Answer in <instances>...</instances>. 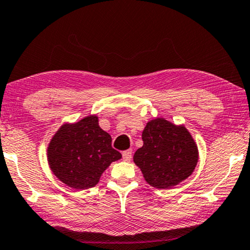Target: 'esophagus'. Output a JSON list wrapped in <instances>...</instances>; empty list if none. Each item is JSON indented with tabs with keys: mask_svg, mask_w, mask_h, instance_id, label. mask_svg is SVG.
Returning a JSON list of instances; mask_svg holds the SVG:
<instances>
[{
	"mask_svg": "<svg viewBox=\"0 0 250 250\" xmlns=\"http://www.w3.org/2000/svg\"><path fill=\"white\" fill-rule=\"evenodd\" d=\"M123 159H124V161H130V159H132V149H127V151H124L123 152Z\"/></svg>",
	"mask_w": 250,
	"mask_h": 250,
	"instance_id": "esophagus-1",
	"label": "esophagus"
}]
</instances>
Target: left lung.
<instances>
[{"label": "left lung", "instance_id": "obj_1", "mask_svg": "<svg viewBox=\"0 0 250 250\" xmlns=\"http://www.w3.org/2000/svg\"><path fill=\"white\" fill-rule=\"evenodd\" d=\"M143 146L133 156L149 186L168 189L189 178L197 167L199 151L184 125L156 117L142 133Z\"/></svg>", "mask_w": 250, "mask_h": 250}]
</instances>
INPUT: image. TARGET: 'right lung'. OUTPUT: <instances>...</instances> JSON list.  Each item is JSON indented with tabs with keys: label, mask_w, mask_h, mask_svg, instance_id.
<instances>
[{
	"label": "right lung",
	"mask_w": 250,
	"mask_h": 250,
	"mask_svg": "<svg viewBox=\"0 0 250 250\" xmlns=\"http://www.w3.org/2000/svg\"><path fill=\"white\" fill-rule=\"evenodd\" d=\"M47 159L52 173L66 186L86 190L99 182L110 163L122 159L112 147V137L101 128L98 116L64 123L48 145Z\"/></svg>",
	"instance_id": "1"
}]
</instances>
